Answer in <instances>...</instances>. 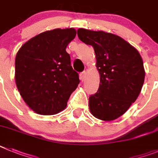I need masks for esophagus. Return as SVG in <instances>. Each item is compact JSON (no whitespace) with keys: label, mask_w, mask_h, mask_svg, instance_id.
I'll return each instance as SVG.
<instances>
[{"label":"esophagus","mask_w":158,"mask_h":158,"mask_svg":"<svg viewBox=\"0 0 158 158\" xmlns=\"http://www.w3.org/2000/svg\"><path fill=\"white\" fill-rule=\"evenodd\" d=\"M79 77H80L81 80L84 81L85 80V77H86V72H81L80 75H79Z\"/></svg>","instance_id":"34e87169"}]
</instances>
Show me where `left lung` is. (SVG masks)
Returning <instances> with one entry per match:
<instances>
[{"mask_svg":"<svg viewBox=\"0 0 158 158\" xmlns=\"http://www.w3.org/2000/svg\"><path fill=\"white\" fill-rule=\"evenodd\" d=\"M77 35L93 46L100 74L98 92L89 98V111L99 120H116L141 92L145 79L143 59L134 46L113 34L79 28Z\"/></svg>","mask_w":158,"mask_h":158,"instance_id":"8db88e82","label":"left lung"}]
</instances>
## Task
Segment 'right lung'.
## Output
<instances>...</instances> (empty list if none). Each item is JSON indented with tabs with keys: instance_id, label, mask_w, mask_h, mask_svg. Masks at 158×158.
Instances as JSON below:
<instances>
[{
	"instance_id": "right-lung-1",
	"label": "right lung",
	"mask_w": 158,
	"mask_h": 158,
	"mask_svg": "<svg viewBox=\"0 0 158 158\" xmlns=\"http://www.w3.org/2000/svg\"><path fill=\"white\" fill-rule=\"evenodd\" d=\"M76 35L74 28L45 31L25 42L17 52L16 86L25 103L38 114L54 115L64 109L79 85V74L66 52Z\"/></svg>"
}]
</instances>
